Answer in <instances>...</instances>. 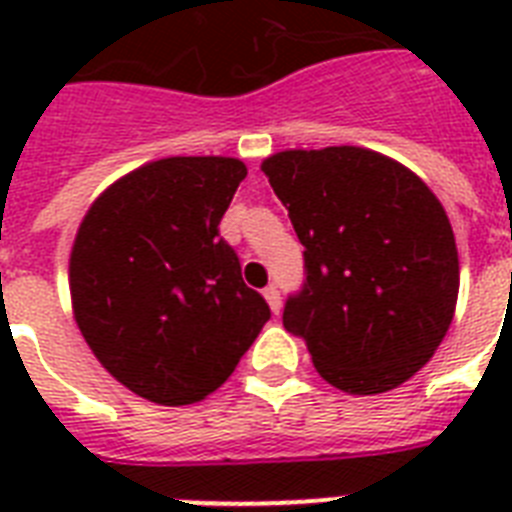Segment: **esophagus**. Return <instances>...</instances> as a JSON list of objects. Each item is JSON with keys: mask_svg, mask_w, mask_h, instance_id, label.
Returning <instances> with one entry per match:
<instances>
[{"mask_svg": "<svg viewBox=\"0 0 512 512\" xmlns=\"http://www.w3.org/2000/svg\"><path fill=\"white\" fill-rule=\"evenodd\" d=\"M263 295H265V300H268V305H271V311L279 313L281 311V292H279V287H276V284H271V287L263 289Z\"/></svg>", "mask_w": 512, "mask_h": 512, "instance_id": "34e87169", "label": "esophagus"}]
</instances>
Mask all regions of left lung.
<instances>
[{
	"mask_svg": "<svg viewBox=\"0 0 512 512\" xmlns=\"http://www.w3.org/2000/svg\"><path fill=\"white\" fill-rule=\"evenodd\" d=\"M263 172L305 247L284 327L350 396L398 388L452 324L460 260L452 223L404 164L356 146L281 151Z\"/></svg>",
	"mask_w": 512,
	"mask_h": 512,
	"instance_id": "obj_1",
	"label": "left lung"
}]
</instances>
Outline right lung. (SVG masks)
I'll use <instances>...</instances> for the list:
<instances>
[{"label": "right lung", "instance_id": "add662e5", "mask_svg": "<svg viewBox=\"0 0 512 512\" xmlns=\"http://www.w3.org/2000/svg\"><path fill=\"white\" fill-rule=\"evenodd\" d=\"M244 177V162L228 156L148 162L108 185L76 231L74 319L100 364L140 398H207L271 319L217 228Z\"/></svg>", "mask_w": 512, "mask_h": 512}]
</instances>
